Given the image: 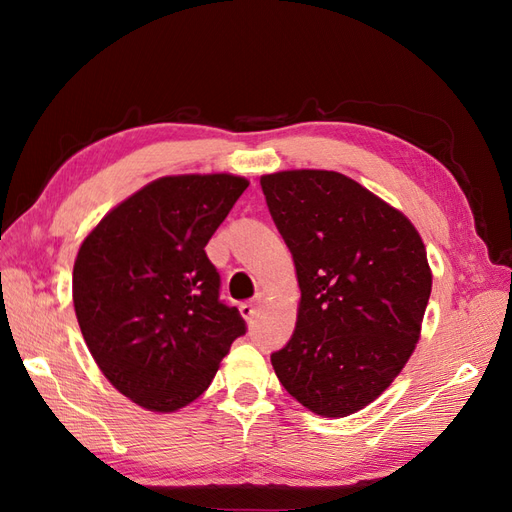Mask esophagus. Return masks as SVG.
<instances>
[{
    "label": "esophagus",
    "instance_id": "obj_1",
    "mask_svg": "<svg viewBox=\"0 0 512 512\" xmlns=\"http://www.w3.org/2000/svg\"><path fill=\"white\" fill-rule=\"evenodd\" d=\"M260 305H262V297H256L254 301L243 303V305L239 307V312H241V316H243L247 322H252V320L258 316Z\"/></svg>",
    "mask_w": 512,
    "mask_h": 512
}]
</instances>
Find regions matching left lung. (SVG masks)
<instances>
[{
  "mask_svg": "<svg viewBox=\"0 0 512 512\" xmlns=\"http://www.w3.org/2000/svg\"><path fill=\"white\" fill-rule=\"evenodd\" d=\"M297 269L290 342L271 354L284 389L342 418L378 399L412 356L431 294L425 243L399 209L335 170L260 177Z\"/></svg>",
  "mask_w": 512,
  "mask_h": 512,
  "instance_id": "left-lung-1",
  "label": "left lung"
}]
</instances>
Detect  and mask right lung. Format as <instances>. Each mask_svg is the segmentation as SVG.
<instances>
[{
    "mask_svg": "<svg viewBox=\"0 0 512 512\" xmlns=\"http://www.w3.org/2000/svg\"><path fill=\"white\" fill-rule=\"evenodd\" d=\"M247 185L230 173L160 177L83 239L72 271L76 320L106 380L136 406L192 404L245 333L239 309L220 301L205 245Z\"/></svg>",
    "mask_w": 512,
    "mask_h": 512,
    "instance_id": "add662e5",
    "label": "right lung"
}]
</instances>
